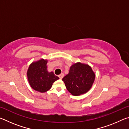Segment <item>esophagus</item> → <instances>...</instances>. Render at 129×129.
I'll return each mask as SVG.
<instances>
[{
  "mask_svg": "<svg viewBox=\"0 0 129 129\" xmlns=\"http://www.w3.org/2000/svg\"><path fill=\"white\" fill-rule=\"evenodd\" d=\"M64 73H61V74H60L59 76H58V77H59V78H60V79H62V78L64 77Z\"/></svg>",
  "mask_w": 129,
  "mask_h": 129,
  "instance_id": "1",
  "label": "esophagus"
}]
</instances>
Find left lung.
Returning <instances> with one entry per match:
<instances>
[{
	"label": "left lung",
	"instance_id": "1",
	"mask_svg": "<svg viewBox=\"0 0 129 129\" xmlns=\"http://www.w3.org/2000/svg\"><path fill=\"white\" fill-rule=\"evenodd\" d=\"M95 77L90 66L78 62L72 65L69 73L62 78V81L69 92L73 95L78 96L90 90Z\"/></svg>",
	"mask_w": 129,
	"mask_h": 129
}]
</instances>
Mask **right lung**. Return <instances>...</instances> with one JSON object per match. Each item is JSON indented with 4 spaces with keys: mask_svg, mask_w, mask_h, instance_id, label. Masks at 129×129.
Returning <instances> with one entry per match:
<instances>
[{
    "mask_svg": "<svg viewBox=\"0 0 129 129\" xmlns=\"http://www.w3.org/2000/svg\"><path fill=\"white\" fill-rule=\"evenodd\" d=\"M47 62V60L43 58L32 62L27 70V76L30 86L39 92H46L52 88L53 83L59 79L53 72L48 71Z\"/></svg>",
    "mask_w": 129,
    "mask_h": 129,
    "instance_id": "add662e5",
    "label": "right lung"
}]
</instances>
